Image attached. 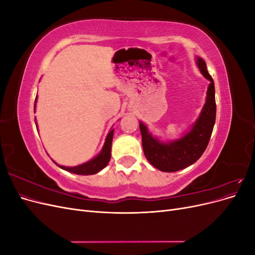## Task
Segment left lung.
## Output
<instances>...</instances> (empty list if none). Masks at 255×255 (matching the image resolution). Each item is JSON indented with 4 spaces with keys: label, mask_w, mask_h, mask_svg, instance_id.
I'll list each match as a JSON object with an SVG mask.
<instances>
[{
    "label": "left lung",
    "mask_w": 255,
    "mask_h": 255,
    "mask_svg": "<svg viewBox=\"0 0 255 255\" xmlns=\"http://www.w3.org/2000/svg\"><path fill=\"white\" fill-rule=\"evenodd\" d=\"M197 65L204 78L211 83L207 88L205 104L189 132L180 139L161 142L152 136L142 122H139L144 156L152 166L160 171L175 172L196 163L211 139L216 120L215 85L212 76L207 72L205 61L197 57Z\"/></svg>",
    "instance_id": "1"
}]
</instances>
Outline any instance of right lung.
<instances>
[{
	"label": "right lung",
	"mask_w": 255,
	"mask_h": 255,
	"mask_svg": "<svg viewBox=\"0 0 255 255\" xmlns=\"http://www.w3.org/2000/svg\"><path fill=\"white\" fill-rule=\"evenodd\" d=\"M37 100V97H36ZM36 106V104H35ZM113 136H114V129H111V132L107 134L106 139L104 142L103 148L100 152L98 155L90 159L87 163H84L82 165L79 166H74V167H65L61 166L55 163L59 168L64 169L66 171H69L71 173H75V174H81V175H89V174H95L98 173L99 171H101L103 168H105L109 164V161L111 159V151H112V141H113Z\"/></svg>",
	"instance_id": "1"
}]
</instances>
